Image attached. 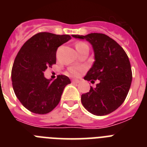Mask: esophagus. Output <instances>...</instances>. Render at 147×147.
Wrapping results in <instances>:
<instances>
[{
  "mask_svg": "<svg viewBox=\"0 0 147 147\" xmlns=\"http://www.w3.org/2000/svg\"><path fill=\"white\" fill-rule=\"evenodd\" d=\"M80 82V80H72V83L73 84H79Z\"/></svg>",
  "mask_w": 147,
  "mask_h": 147,
  "instance_id": "obj_1",
  "label": "esophagus"
}]
</instances>
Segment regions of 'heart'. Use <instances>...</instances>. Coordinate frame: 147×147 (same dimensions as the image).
<instances>
[{
    "mask_svg": "<svg viewBox=\"0 0 147 147\" xmlns=\"http://www.w3.org/2000/svg\"><path fill=\"white\" fill-rule=\"evenodd\" d=\"M87 44L85 43V42H78L77 44L76 45V50L78 49H81L82 47H84V46H86ZM82 71V69L80 67H71L69 68V73L71 74L72 76H79L80 74V71Z\"/></svg>",
    "mask_w": 147,
    "mask_h": 147,
    "instance_id": "heart-1",
    "label": "heart"
}]
</instances>
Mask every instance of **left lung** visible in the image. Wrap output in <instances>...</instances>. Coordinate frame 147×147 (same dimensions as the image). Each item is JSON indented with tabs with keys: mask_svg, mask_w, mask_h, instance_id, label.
Segmentation results:
<instances>
[{
	"mask_svg": "<svg viewBox=\"0 0 147 147\" xmlns=\"http://www.w3.org/2000/svg\"><path fill=\"white\" fill-rule=\"evenodd\" d=\"M91 44L94 62L84 80L94 82L89 92L82 94L81 101L88 112L96 115H105L115 111L124 102L132 82L130 62L124 50L106 34L91 33L85 36L72 35Z\"/></svg>",
	"mask_w": 147,
	"mask_h": 147,
	"instance_id": "obj_1",
	"label": "left lung"
}]
</instances>
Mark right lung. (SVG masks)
Listing matches in <instances>:
<instances>
[{
    "instance_id": "right-lung-1",
    "label": "right lung",
    "mask_w": 147,
    "mask_h": 147,
    "mask_svg": "<svg viewBox=\"0 0 147 147\" xmlns=\"http://www.w3.org/2000/svg\"><path fill=\"white\" fill-rule=\"evenodd\" d=\"M71 39L67 34L40 32L28 40L19 51L11 70V82L17 98L31 112L46 114L60 101L71 80L59 75L51 81L44 76L48 67L56 64L58 48Z\"/></svg>"
}]
</instances>
